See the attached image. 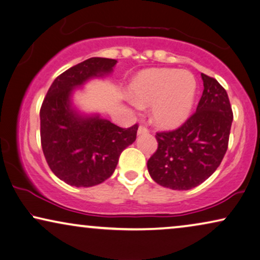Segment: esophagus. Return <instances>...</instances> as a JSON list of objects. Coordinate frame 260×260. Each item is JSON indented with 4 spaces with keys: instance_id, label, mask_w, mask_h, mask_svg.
<instances>
[{
    "instance_id": "obj_1",
    "label": "esophagus",
    "mask_w": 260,
    "mask_h": 260,
    "mask_svg": "<svg viewBox=\"0 0 260 260\" xmlns=\"http://www.w3.org/2000/svg\"><path fill=\"white\" fill-rule=\"evenodd\" d=\"M148 129L145 126H139L138 128V136H141V134H147Z\"/></svg>"
}]
</instances>
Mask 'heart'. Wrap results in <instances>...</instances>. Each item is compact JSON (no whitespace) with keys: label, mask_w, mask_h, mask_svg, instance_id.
<instances>
[{"label":"heart","mask_w":260,"mask_h":260,"mask_svg":"<svg viewBox=\"0 0 260 260\" xmlns=\"http://www.w3.org/2000/svg\"><path fill=\"white\" fill-rule=\"evenodd\" d=\"M136 108L152 106L153 122L161 128H175L188 119L193 108L197 82L191 72L178 69H147L131 83Z\"/></svg>","instance_id":"obj_1"}]
</instances>
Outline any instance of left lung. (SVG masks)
<instances>
[{"mask_svg": "<svg viewBox=\"0 0 260 260\" xmlns=\"http://www.w3.org/2000/svg\"><path fill=\"white\" fill-rule=\"evenodd\" d=\"M196 113L172 132L157 133L158 148L148 159L150 176L159 185L189 190L203 183L222 161L228 147L233 113L219 82L205 74Z\"/></svg>", "mask_w": 260, "mask_h": 260, "instance_id": "obj_1", "label": "left lung"}]
</instances>
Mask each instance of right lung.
<instances>
[{
    "instance_id": "right-lung-1",
    "label": "right lung",
    "mask_w": 260,
    "mask_h": 260,
    "mask_svg": "<svg viewBox=\"0 0 260 260\" xmlns=\"http://www.w3.org/2000/svg\"><path fill=\"white\" fill-rule=\"evenodd\" d=\"M115 59L94 57L54 79L40 109L41 147L52 172L72 186H94L115 171L124 148L137 139L138 124L121 128L99 113H82L74 105L77 90L113 72Z\"/></svg>"
}]
</instances>
